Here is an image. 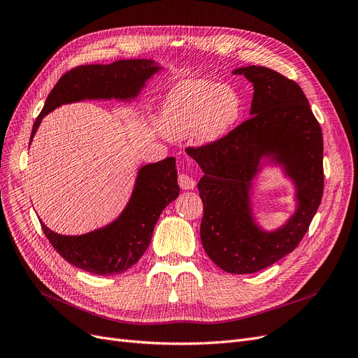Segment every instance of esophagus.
<instances>
[{
  "mask_svg": "<svg viewBox=\"0 0 358 358\" xmlns=\"http://www.w3.org/2000/svg\"><path fill=\"white\" fill-rule=\"evenodd\" d=\"M178 184L182 190H192L196 187V181L192 177H189L187 174L178 176Z\"/></svg>",
  "mask_w": 358,
  "mask_h": 358,
  "instance_id": "34e87169",
  "label": "esophagus"
}]
</instances>
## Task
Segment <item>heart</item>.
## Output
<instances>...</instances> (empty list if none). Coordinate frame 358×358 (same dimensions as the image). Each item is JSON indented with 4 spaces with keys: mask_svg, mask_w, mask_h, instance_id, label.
<instances>
[{
    "mask_svg": "<svg viewBox=\"0 0 358 358\" xmlns=\"http://www.w3.org/2000/svg\"><path fill=\"white\" fill-rule=\"evenodd\" d=\"M242 113L243 97L236 87L210 79H187L169 90L159 112V127L171 138L193 131L197 143L214 144L230 134Z\"/></svg>",
    "mask_w": 358,
    "mask_h": 358,
    "instance_id": "obj_1",
    "label": "heart"
}]
</instances>
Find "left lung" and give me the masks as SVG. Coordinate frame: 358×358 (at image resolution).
I'll return each mask as SVG.
<instances>
[{
  "label": "left lung",
  "instance_id": "obj_1",
  "mask_svg": "<svg viewBox=\"0 0 358 358\" xmlns=\"http://www.w3.org/2000/svg\"><path fill=\"white\" fill-rule=\"evenodd\" d=\"M233 73L254 85L250 119L214 144L189 148L203 171L201 241L217 266L249 274L273 266L299 245L323 196V136L301 87L264 66ZM264 164L280 166L296 189V213L275 231L252 209L253 180Z\"/></svg>",
  "mask_w": 358,
  "mask_h": 358
}]
</instances>
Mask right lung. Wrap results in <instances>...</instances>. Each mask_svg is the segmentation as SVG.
Instances as JSON below:
<instances>
[{
    "mask_svg": "<svg viewBox=\"0 0 358 358\" xmlns=\"http://www.w3.org/2000/svg\"><path fill=\"white\" fill-rule=\"evenodd\" d=\"M162 69L155 60L129 59L110 64H87L66 72L48 94L32 128L31 141L43 117L63 104L84 100L131 101ZM180 194L176 157L138 169L134 189L119 217L108 226L81 236H64L41 222L47 239L72 266L100 275L127 271L143 257L162 210Z\"/></svg>",
    "mask_w": 358,
    "mask_h": 358,
    "instance_id": "right-lung-1",
    "label": "right lung"
}]
</instances>
